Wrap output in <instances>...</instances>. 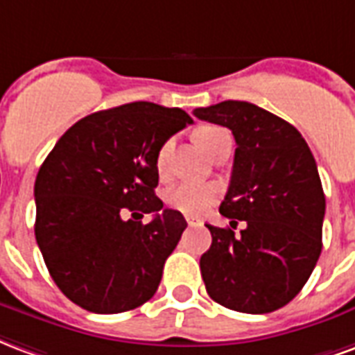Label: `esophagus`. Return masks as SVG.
<instances>
[{
	"mask_svg": "<svg viewBox=\"0 0 355 355\" xmlns=\"http://www.w3.org/2000/svg\"><path fill=\"white\" fill-rule=\"evenodd\" d=\"M185 221H187L191 227H193V225L200 223V219H198V217H195V216H185Z\"/></svg>",
	"mask_w": 355,
	"mask_h": 355,
	"instance_id": "obj_1",
	"label": "esophagus"
}]
</instances>
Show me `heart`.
Listing matches in <instances>:
<instances>
[{"instance_id":"heart-1","label":"heart","mask_w":355,"mask_h":355,"mask_svg":"<svg viewBox=\"0 0 355 355\" xmlns=\"http://www.w3.org/2000/svg\"><path fill=\"white\" fill-rule=\"evenodd\" d=\"M227 136V132L219 126H202L195 132V139L198 146L202 147L204 151L209 153L214 149L219 139ZM170 151H172V141H166L164 146L160 147L157 153V172L160 175L166 174L168 159H170ZM216 200V189L206 183H193V181H183L178 183L175 187H172L166 193V204L170 208L183 211V214H202L204 209L211 206V202Z\"/></svg>"}]
</instances>
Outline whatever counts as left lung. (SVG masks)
<instances>
[{"label":"left lung","mask_w":355,"mask_h":355,"mask_svg":"<svg viewBox=\"0 0 355 355\" xmlns=\"http://www.w3.org/2000/svg\"><path fill=\"white\" fill-rule=\"evenodd\" d=\"M195 117L227 126L236 139L219 211L245 221L240 234L208 225L211 245L200 257L206 291L225 309L274 312L293 301L322 253L325 195L312 151L293 124L250 102L196 107Z\"/></svg>","instance_id":"left-lung-1"}]
</instances>
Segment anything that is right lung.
Here are the masks:
<instances>
[{
	"label": "right lung",
	"instance_id": "add662e5",
	"mask_svg": "<svg viewBox=\"0 0 355 355\" xmlns=\"http://www.w3.org/2000/svg\"><path fill=\"white\" fill-rule=\"evenodd\" d=\"M191 123L180 107L124 103L77 121L41 164L35 240L54 284L77 306L119 314L155 295L187 227L155 195V162L166 139ZM128 211L155 216L144 225L124 220Z\"/></svg>",
	"mask_w": 355,
	"mask_h": 355
}]
</instances>
